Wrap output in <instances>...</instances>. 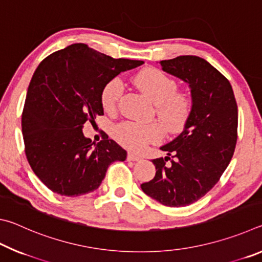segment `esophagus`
I'll return each mask as SVG.
<instances>
[{
    "mask_svg": "<svg viewBox=\"0 0 262 262\" xmlns=\"http://www.w3.org/2000/svg\"><path fill=\"white\" fill-rule=\"evenodd\" d=\"M127 159H128V161L137 162V161H140L141 157H140V156H137V155H134V154L129 152V154H128V156H127Z\"/></svg>",
    "mask_w": 262,
    "mask_h": 262,
    "instance_id": "obj_1",
    "label": "esophagus"
}]
</instances>
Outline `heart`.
Here are the masks:
<instances>
[{"instance_id":"heart-1","label":"heart","mask_w":262,"mask_h":262,"mask_svg":"<svg viewBox=\"0 0 262 262\" xmlns=\"http://www.w3.org/2000/svg\"><path fill=\"white\" fill-rule=\"evenodd\" d=\"M136 86L150 98L156 107V114L164 129L176 134L184 129L190 114L189 99L177 92L178 85L173 78L155 68L142 70L134 78ZM123 92L120 78L110 79L100 94V103L106 112H113ZM114 136L123 147L140 151L149 143H156L163 137L162 128L157 123H139L125 121L114 129Z\"/></svg>"}]
</instances>
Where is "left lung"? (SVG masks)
I'll return each instance as SVG.
<instances>
[{
    "mask_svg": "<svg viewBox=\"0 0 262 262\" xmlns=\"http://www.w3.org/2000/svg\"><path fill=\"white\" fill-rule=\"evenodd\" d=\"M159 63L188 84L192 107L183 132L161 147L166 156L152 161L155 178L141 188L164 206L185 207L209 192L228 167L237 143L238 108L231 84L202 57L181 55Z\"/></svg>",
    "mask_w": 262,
    "mask_h": 262,
    "instance_id": "obj_1",
    "label": "left lung"
}]
</instances>
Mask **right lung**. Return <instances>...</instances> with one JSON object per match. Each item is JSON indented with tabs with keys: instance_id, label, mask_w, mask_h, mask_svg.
<instances>
[{
	"instance_id": "add662e5",
	"label": "right lung",
	"mask_w": 262,
	"mask_h": 262,
	"mask_svg": "<svg viewBox=\"0 0 262 262\" xmlns=\"http://www.w3.org/2000/svg\"><path fill=\"white\" fill-rule=\"evenodd\" d=\"M143 61L113 59L73 43L43 59L31 79L21 115L25 154L35 176L63 196L99 187L107 167L127 152L117 142L84 136L86 121L104 114L100 94L110 79Z\"/></svg>"
}]
</instances>
